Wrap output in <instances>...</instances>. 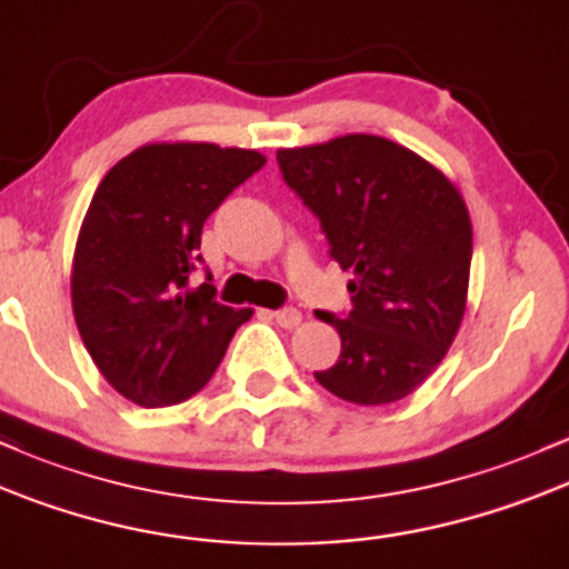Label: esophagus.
I'll use <instances>...</instances> for the list:
<instances>
[{"label":"esophagus","instance_id":"34e87169","mask_svg":"<svg viewBox=\"0 0 569 569\" xmlns=\"http://www.w3.org/2000/svg\"><path fill=\"white\" fill-rule=\"evenodd\" d=\"M271 317L277 319V322L282 325L284 330H296L298 325H301V319H303V315L298 309H279V311H273Z\"/></svg>","mask_w":569,"mask_h":569}]
</instances>
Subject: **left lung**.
I'll return each mask as SVG.
<instances>
[{"label":"left lung","instance_id":"left-lung-1","mask_svg":"<svg viewBox=\"0 0 569 569\" xmlns=\"http://www.w3.org/2000/svg\"><path fill=\"white\" fill-rule=\"evenodd\" d=\"M284 182L322 222L330 258L352 271L336 366L317 381L357 406L422 387L468 306L473 226L457 184L408 147L373 133L277 152Z\"/></svg>","mask_w":569,"mask_h":569}]
</instances>
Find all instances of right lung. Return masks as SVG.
Wrapping results in <instances>:
<instances>
[{"label": "right lung", "instance_id": "add662e5", "mask_svg": "<svg viewBox=\"0 0 569 569\" xmlns=\"http://www.w3.org/2000/svg\"><path fill=\"white\" fill-rule=\"evenodd\" d=\"M266 156L212 142H152L96 188L72 258V311L114 392L144 408L188 400L212 379L252 309L190 287L201 228Z\"/></svg>", "mask_w": 569, "mask_h": 569}]
</instances>
